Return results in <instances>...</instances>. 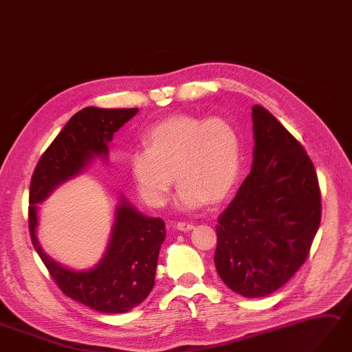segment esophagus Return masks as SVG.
<instances>
[{
  "instance_id": "1",
  "label": "esophagus",
  "mask_w": 352,
  "mask_h": 352,
  "mask_svg": "<svg viewBox=\"0 0 352 352\" xmlns=\"http://www.w3.org/2000/svg\"><path fill=\"white\" fill-rule=\"evenodd\" d=\"M176 228H177L179 231L186 232V231L194 230V225H192L191 222H177V223H176Z\"/></svg>"
}]
</instances>
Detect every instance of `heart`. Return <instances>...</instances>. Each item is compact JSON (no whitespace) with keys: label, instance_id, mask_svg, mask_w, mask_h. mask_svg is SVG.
<instances>
[{"label":"heart","instance_id":"heart-1","mask_svg":"<svg viewBox=\"0 0 352 352\" xmlns=\"http://www.w3.org/2000/svg\"><path fill=\"white\" fill-rule=\"evenodd\" d=\"M144 144L129 155V173L151 207L167 203L175 176L180 182L175 203L184 212L222 201L240 179L241 135L225 118L170 117L145 133Z\"/></svg>","mask_w":352,"mask_h":352}]
</instances>
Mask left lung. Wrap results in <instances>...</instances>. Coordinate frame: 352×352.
Here are the masks:
<instances>
[{
	"label": "left lung",
	"instance_id": "8db88e82",
	"mask_svg": "<svg viewBox=\"0 0 352 352\" xmlns=\"http://www.w3.org/2000/svg\"><path fill=\"white\" fill-rule=\"evenodd\" d=\"M253 164L216 226L214 265L244 298H263L305 262L321 221L316 168L305 149L261 105L252 108Z\"/></svg>",
	"mask_w": 352,
	"mask_h": 352
}]
</instances>
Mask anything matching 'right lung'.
<instances>
[{
  "label": "right lung",
  "mask_w": 352,
  "mask_h": 352,
  "mask_svg": "<svg viewBox=\"0 0 352 352\" xmlns=\"http://www.w3.org/2000/svg\"><path fill=\"white\" fill-rule=\"evenodd\" d=\"M138 111L81 109L47 148L31 179L30 231L36 253L66 296L105 314L133 309L153 290L160 247L166 239L163 219L140 213L121 194L102 259L89 270H72L53 261L38 241V204L56 188L80 176L96 158L107 163L113 133Z\"/></svg>",
  "instance_id": "obj_1"
}]
</instances>
